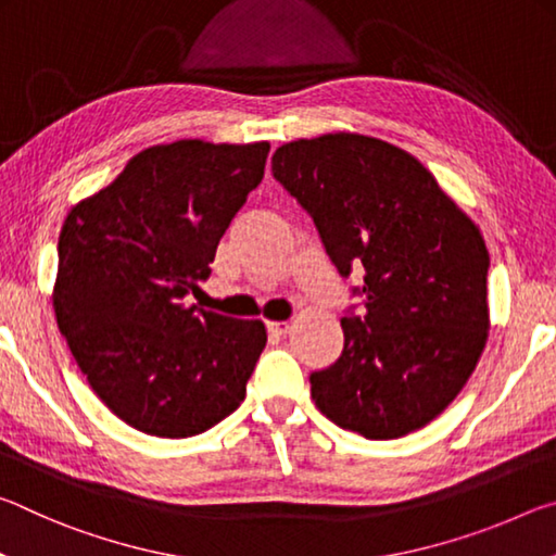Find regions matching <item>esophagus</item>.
<instances>
[{
    "instance_id": "34e87169",
    "label": "esophagus",
    "mask_w": 556,
    "mask_h": 556,
    "mask_svg": "<svg viewBox=\"0 0 556 556\" xmlns=\"http://www.w3.org/2000/svg\"><path fill=\"white\" fill-rule=\"evenodd\" d=\"M267 331L271 336H287L291 331V324L289 321H269L267 324Z\"/></svg>"
}]
</instances>
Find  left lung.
<instances>
[{
    "label": "left lung",
    "mask_w": 556,
    "mask_h": 556,
    "mask_svg": "<svg viewBox=\"0 0 556 556\" xmlns=\"http://www.w3.org/2000/svg\"><path fill=\"white\" fill-rule=\"evenodd\" d=\"M271 174L338 271L363 269V314L341 318V357L312 375L316 407L375 441L427 427L488 341L491 257L478 225L412 154L353 131L281 144Z\"/></svg>",
    "instance_id": "obj_1"
}]
</instances>
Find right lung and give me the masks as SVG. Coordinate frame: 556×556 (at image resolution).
Instances as JSON below:
<instances>
[{
  "label": "right lung",
  "mask_w": 556,
  "mask_h": 556,
  "mask_svg": "<svg viewBox=\"0 0 556 556\" xmlns=\"http://www.w3.org/2000/svg\"><path fill=\"white\" fill-rule=\"evenodd\" d=\"M267 154L269 142L149 147L65 215L55 321L92 392L137 431L195 437L244 400L265 324L186 306L184 296L208 279Z\"/></svg>",
  "instance_id": "1"
}]
</instances>
